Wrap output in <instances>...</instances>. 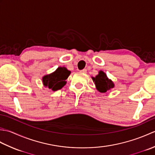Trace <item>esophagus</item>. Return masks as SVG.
<instances>
[{
  "label": "esophagus",
  "instance_id": "1",
  "mask_svg": "<svg viewBox=\"0 0 155 155\" xmlns=\"http://www.w3.org/2000/svg\"><path fill=\"white\" fill-rule=\"evenodd\" d=\"M87 71V70L86 68H84V69H83V70L81 71V72H83V73H86Z\"/></svg>",
  "mask_w": 155,
  "mask_h": 155
}]
</instances>
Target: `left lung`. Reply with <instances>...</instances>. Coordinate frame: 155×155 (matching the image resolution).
Wrapping results in <instances>:
<instances>
[{
    "label": "left lung",
    "instance_id": "8db88e82",
    "mask_svg": "<svg viewBox=\"0 0 155 155\" xmlns=\"http://www.w3.org/2000/svg\"><path fill=\"white\" fill-rule=\"evenodd\" d=\"M93 80L96 85L97 90L101 93H106L114 87V83L108 79L107 74L103 71H100L96 77H93Z\"/></svg>",
    "mask_w": 155,
    "mask_h": 155
}]
</instances>
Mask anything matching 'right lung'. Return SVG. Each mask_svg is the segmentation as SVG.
<instances>
[{"label": "right lung", "instance_id": "1", "mask_svg": "<svg viewBox=\"0 0 155 155\" xmlns=\"http://www.w3.org/2000/svg\"><path fill=\"white\" fill-rule=\"evenodd\" d=\"M71 74V71H68L65 67H58L52 73L46 75L42 78V83L45 87L56 91L63 87L67 83L66 80Z\"/></svg>", "mask_w": 155, "mask_h": 155}]
</instances>
